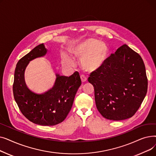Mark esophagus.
I'll use <instances>...</instances> for the list:
<instances>
[{
    "label": "esophagus",
    "instance_id": "obj_1",
    "mask_svg": "<svg viewBox=\"0 0 156 156\" xmlns=\"http://www.w3.org/2000/svg\"><path fill=\"white\" fill-rule=\"evenodd\" d=\"M80 78H81V81H82V82H85V81L87 80V78L83 75H81L80 76Z\"/></svg>",
    "mask_w": 156,
    "mask_h": 156
}]
</instances>
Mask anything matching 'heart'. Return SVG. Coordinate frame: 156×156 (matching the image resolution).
Wrapping results in <instances>:
<instances>
[{"instance_id": "heart-1", "label": "heart", "mask_w": 156, "mask_h": 156, "mask_svg": "<svg viewBox=\"0 0 156 156\" xmlns=\"http://www.w3.org/2000/svg\"><path fill=\"white\" fill-rule=\"evenodd\" d=\"M69 52L76 58H81L82 68L87 71H94L99 69L107 59L109 49L105 44L99 40L87 39L69 48ZM62 62L64 66H71L72 60L66 55H62Z\"/></svg>"}]
</instances>
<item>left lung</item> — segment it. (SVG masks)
<instances>
[{
  "instance_id": "8db88e82",
  "label": "left lung",
  "mask_w": 156,
  "mask_h": 156,
  "mask_svg": "<svg viewBox=\"0 0 156 156\" xmlns=\"http://www.w3.org/2000/svg\"><path fill=\"white\" fill-rule=\"evenodd\" d=\"M88 81L94 87L98 111L113 121L132 117L142 103L148 86L142 57L126 44L91 73Z\"/></svg>"
}]
</instances>
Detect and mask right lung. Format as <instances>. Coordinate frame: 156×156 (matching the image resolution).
I'll return each mask as SVG.
<instances>
[{"label":"right lung","mask_w":156,"mask_h":156,"mask_svg":"<svg viewBox=\"0 0 156 156\" xmlns=\"http://www.w3.org/2000/svg\"><path fill=\"white\" fill-rule=\"evenodd\" d=\"M47 52L41 44L19 60L14 72L13 95L23 115L35 124L54 126L62 122L68 116L81 81L78 72L70 76L55 74L52 88L43 93L30 90L24 80V71L30 61L43 57Z\"/></svg>","instance_id":"right-lung-1"}]
</instances>
